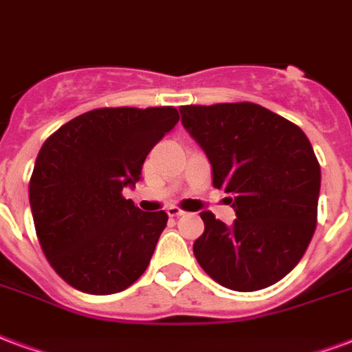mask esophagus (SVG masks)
Here are the masks:
<instances>
[{
    "label": "esophagus",
    "instance_id": "esophagus-1",
    "mask_svg": "<svg viewBox=\"0 0 352 352\" xmlns=\"http://www.w3.org/2000/svg\"><path fill=\"white\" fill-rule=\"evenodd\" d=\"M184 214H186V212L182 210V208H179V206H170V208H168V216H170V218H179V216H184Z\"/></svg>",
    "mask_w": 352,
    "mask_h": 352
}]
</instances>
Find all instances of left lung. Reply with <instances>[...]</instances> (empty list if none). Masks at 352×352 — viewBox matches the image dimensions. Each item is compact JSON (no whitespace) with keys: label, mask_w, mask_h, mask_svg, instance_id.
Segmentation results:
<instances>
[{"label":"left lung","mask_w":352,"mask_h":352,"mask_svg":"<svg viewBox=\"0 0 352 352\" xmlns=\"http://www.w3.org/2000/svg\"><path fill=\"white\" fill-rule=\"evenodd\" d=\"M182 123L212 164V184L234 195L232 225L203 212L194 254L208 277L256 292L299 264L318 223L321 168L301 127L249 101L184 104Z\"/></svg>","instance_id":"left-lung-1"}]
</instances>
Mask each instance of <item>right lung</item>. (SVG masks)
Wrapping results in <instances>:
<instances>
[{
  "label": "right lung",
  "instance_id": "1",
  "mask_svg": "<svg viewBox=\"0 0 352 352\" xmlns=\"http://www.w3.org/2000/svg\"><path fill=\"white\" fill-rule=\"evenodd\" d=\"M177 122L175 107H104L64 123L40 147L29 181L34 229L69 286L118 294L147 270L168 214L142 212L122 192Z\"/></svg>",
  "mask_w": 352,
  "mask_h": 352
}]
</instances>
